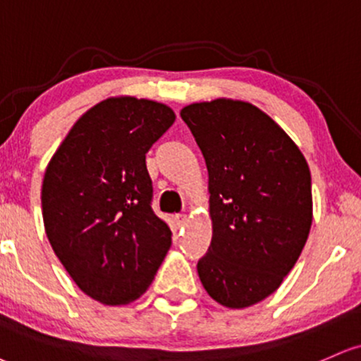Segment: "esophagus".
<instances>
[{
  "mask_svg": "<svg viewBox=\"0 0 361 361\" xmlns=\"http://www.w3.org/2000/svg\"><path fill=\"white\" fill-rule=\"evenodd\" d=\"M177 222V226H184L185 222H188V214H184V212H180V214H176V217H173Z\"/></svg>",
  "mask_w": 361,
  "mask_h": 361,
  "instance_id": "34e87169",
  "label": "esophagus"
}]
</instances>
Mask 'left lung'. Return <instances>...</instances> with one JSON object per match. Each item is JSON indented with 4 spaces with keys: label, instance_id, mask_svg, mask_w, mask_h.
Listing matches in <instances>:
<instances>
[{
    "label": "left lung",
    "instance_id": "8db88e82",
    "mask_svg": "<svg viewBox=\"0 0 361 361\" xmlns=\"http://www.w3.org/2000/svg\"><path fill=\"white\" fill-rule=\"evenodd\" d=\"M180 117L209 172L212 241L197 262L202 286L228 308L259 303L279 288L308 239V164L286 132L247 102H201Z\"/></svg>",
    "mask_w": 361,
    "mask_h": 361
}]
</instances>
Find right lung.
<instances>
[{"mask_svg": "<svg viewBox=\"0 0 361 361\" xmlns=\"http://www.w3.org/2000/svg\"><path fill=\"white\" fill-rule=\"evenodd\" d=\"M173 120L157 102L106 99L77 120L44 172L48 241L77 286L104 305L145 293L172 244L152 211L145 154Z\"/></svg>", "mask_w": 361, "mask_h": 361, "instance_id": "obj_1", "label": "right lung"}]
</instances>
